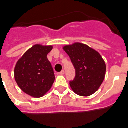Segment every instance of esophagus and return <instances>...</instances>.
<instances>
[{"label": "esophagus", "mask_w": 128, "mask_h": 128, "mask_svg": "<svg viewBox=\"0 0 128 128\" xmlns=\"http://www.w3.org/2000/svg\"><path fill=\"white\" fill-rule=\"evenodd\" d=\"M59 74H60L61 75H63L64 74H65V71H64V70H62V71L59 73Z\"/></svg>", "instance_id": "1"}]
</instances>
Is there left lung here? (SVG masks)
Returning a JSON list of instances; mask_svg holds the SVG:
<instances>
[{"label": "left lung", "mask_w": 128, "mask_h": 128, "mask_svg": "<svg viewBox=\"0 0 128 128\" xmlns=\"http://www.w3.org/2000/svg\"><path fill=\"white\" fill-rule=\"evenodd\" d=\"M63 48L75 69V79L69 83L74 93L85 97L96 93L104 82L106 71V65L101 55L81 42L65 45Z\"/></svg>", "instance_id": "left-lung-1"}]
</instances>
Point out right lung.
<instances>
[{"label":"right lung","mask_w":128,"mask_h":128,"mask_svg":"<svg viewBox=\"0 0 128 128\" xmlns=\"http://www.w3.org/2000/svg\"><path fill=\"white\" fill-rule=\"evenodd\" d=\"M52 49V45L34 44L16 62L14 79L20 90L28 96L41 98L53 86L55 74L47 59Z\"/></svg>","instance_id":"obj_1"}]
</instances>
